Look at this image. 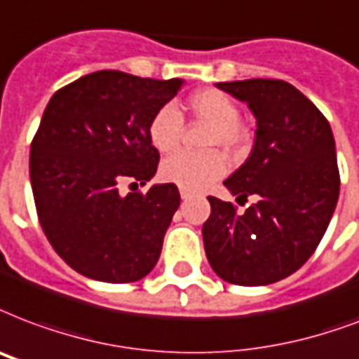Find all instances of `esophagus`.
<instances>
[{
	"mask_svg": "<svg viewBox=\"0 0 359 359\" xmlns=\"http://www.w3.org/2000/svg\"><path fill=\"white\" fill-rule=\"evenodd\" d=\"M191 196H194V191L188 190V188H180V198L188 199V198H191Z\"/></svg>",
	"mask_w": 359,
	"mask_h": 359,
	"instance_id": "obj_1",
	"label": "esophagus"
}]
</instances>
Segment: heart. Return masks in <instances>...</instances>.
<instances>
[{
  "label": "heart",
  "mask_w": 359,
  "mask_h": 359,
  "mask_svg": "<svg viewBox=\"0 0 359 359\" xmlns=\"http://www.w3.org/2000/svg\"><path fill=\"white\" fill-rule=\"evenodd\" d=\"M188 111L196 118L209 122L210 130L205 137V147H222L229 154L245 152L248 133L239 122L241 111L228 94L220 90H198L188 97ZM184 130V120L179 109L171 103L161 105L149 122V139L160 152L177 149ZM228 171V160L220 150L207 152H175L163 160L160 169L161 179L188 190H199L222 179Z\"/></svg>",
  "instance_id": "b5f03b06"
}]
</instances>
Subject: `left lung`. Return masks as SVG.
Returning a JSON list of instances; mask_svg holds the SVG:
<instances>
[{
	"instance_id": "obj_1",
	"label": "left lung",
	"mask_w": 359,
	"mask_h": 359,
	"mask_svg": "<svg viewBox=\"0 0 359 359\" xmlns=\"http://www.w3.org/2000/svg\"><path fill=\"white\" fill-rule=\"evenodd\" d=\"M246 101L256 116V141L224 184L258 201L245 212L209 196L203 243L210 267L226 283L264 286L305 264L330 226L339 199L335 139L325 116L290 82L278 79L218 82Z\"/></svg>"
}]
</instances>
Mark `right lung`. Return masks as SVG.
I'll use <instances>...</instances> for the list:
<instances>
[{
  "label": "right lung",
  "mask_w": 359,
  "mask_h": 359,
  "mask_svg": "<svg viewBox=\"0 0 359 359\" xmlns=\"http://www.w3.org/2000/svg\"><path fill=\"white\" fill-rule=\"evenodd\" d=\"M180 84L95 71L46 105L29 150L35 209L52 248L84 277L135 283L158 264L179 188L169 182L120 196L118 184L154 177L160 152L149 122Z\"/></svg>",
  "instance_id": "obj_1"
}]
</instances>
